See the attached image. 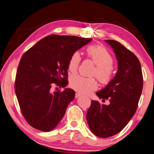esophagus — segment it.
Masks as SVG:
<instances>
[{
    "instance_id": "1",
    "label": "esophagus",
    "mask_w": 154,
    "mask_h": 154,
    "mask_svg": "<svg viewBox=\"0 0 154 154\" xmlns=\"http://www.w3.org/2000/svg\"><path fill=\"white\" fill-rule=\"evenodd\" d=\"M82 97V95L80 93H75V97L76 98H79V97Z\"/></svg>"
}]
</instances>
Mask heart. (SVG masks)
<instances>
[{
  "instance_id": "b5f03b06",
  "label": "heart",
  "mask_w": 154,
  "mask_h": 154,
  "mask_svg": "<svg viewBox=\"0 0 154 154\" xmlns=\"http://www.w3.org/2000/svg\"><path fill=\"white\" fill-rule=\"evenodd\" d=\"M87 55L97 65L94 74L103 84H108L112 78L113 57L110 52L103 46L100 45L89 46L86 49ZM81 57L79 51H75L71 55L68 62V69L75 73L79 68ZM71 88L82 94H90L98 88L97 81L92 78H85L79 75L71 77Z\"/></svg>"
}]
</instances>
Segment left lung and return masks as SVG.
I'll use <instances>...</instances> for the list:
<instances>
[{
	"label": "left lung",
	"instance_id": "8db88e82",
	"mask_svg": "<svg viewBox=\"0 0 154 154\" xmlns=\"http://www.w3.org/2000/svg\"><path fill=\"white\" fill-rule=\"evenodd\" d=\"M115 53L118 69L115 76L103 90L97 92L99 99L110 104L92 101L86 119L94 134L108 137L119 133L135 115L143 88L141 64L137 57L115 40H106Z\"/></svg>",
	"mask_w": 154,
	"mask_h": 154
}]
</instances>
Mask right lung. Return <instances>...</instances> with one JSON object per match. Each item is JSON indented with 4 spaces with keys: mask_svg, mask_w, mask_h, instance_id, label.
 <instances>
[{
    "mask_svg": "<svg viewBox=\"0 0 154 154\" xmlns=\"http://www.w3.org/2000/svg\"><path fill=\"white\" fill-rule=\"evenodd\" d=\"M92 39L52 35L37 42L20 60L15 92L24 118L37 130L48 132L57 126L75 97L72 89L51 92L53 83L67 85L68 62L72 53Z\"/></svg>",
    "mask_w": 154,
    "mask_h": 154,
    "instance_id": "add662e5",
    "label": "right lung"
}]
</instances>
